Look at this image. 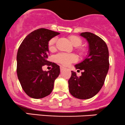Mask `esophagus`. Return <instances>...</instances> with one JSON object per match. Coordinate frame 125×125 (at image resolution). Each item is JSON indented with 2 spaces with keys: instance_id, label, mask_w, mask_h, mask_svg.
<instances>
[{
  "instance_id": "34e87169",
  "label": "esophagus",
  "mask_w": 125,
  "mask_h": 125,
  "mask_svg": "<svg viewBox=\"0 0 125 125\" xmlns=\"http://www.w3.org/2000/svg\"><path fill=\"white\" fill-rule=\"evenodd\" d=\"M60 71H62L64 69H65V68H64L63 66H60Z\"/></svg>"
}]
</instances>
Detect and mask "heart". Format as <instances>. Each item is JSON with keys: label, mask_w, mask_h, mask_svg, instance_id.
<instances>
[{"label": "heart", "mask_w": 125, "mask_h": 125, "mask_svg": "<svg viewBox=\"0 0 125 125\" xmlns=\"http://www.w3.org/2000/svg\"><path fill=\"white\" fill-rule=\"evenodd\" d=\"M71 43L72 45L75 47H78L82 44L81 39L79 38V37L75 36H71L69 37ZM55 41H56V38L51 39L49 42V49L50 50L53 49L54 47V45ZM85 50L84 48H79V52L80 54H84L85 53ZM55 60L56 62L62 64L65 66H68L70 65L71 63L75 62L77 60V57L73 54H65V53H60L58 54L57 55H55Z\"/></svg>", "instance_id": "heart-1"}]
</instances>
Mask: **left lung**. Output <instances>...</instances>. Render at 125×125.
Returning <instances> with one entry per match:
<instances>
[{
  "instance_id": "8db88e82",
  "label": "left lung",
  "mask_w": 125,
  "mask_h": 125,
  "mask_svg": "<svg viewBox=\"0 0 125 125\" xmlns=\"http://www.w3.org/2000/svg\"><path fill=\"white\" fill-rule=\"evenodd\" d=\"M80 36L88 42V53L82 62L75 65L82 71L78 77L71 71L68 80L69 91L73 96L79 99H88L96 95L104 84L109 70V51L106 43L94 34L81 32Z\"/></svg>"
}]
</instances>
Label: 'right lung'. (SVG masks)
Masks as SVG:
<instances>
[{
    "mask_svg": "<svg viewBox=\"0 0 125 125\" xmlns=\"http://www.w3.org/2000/svg\"><path fill=\"white\" fill-rule=\"evenodd\" d=\"M59 32L40 28L29 34L19 48L17 54V74L22 89L30 97L42 99L50 95L55 79L60 74V66L48 61L49 42ZM53 68L44 72L42 66Z\"/></svg>",
    "mask_w": 125,
    "mask_h": 125,
    "instance_id": "right-lung-1",
    "label": "right lung"
}]
</instances>
